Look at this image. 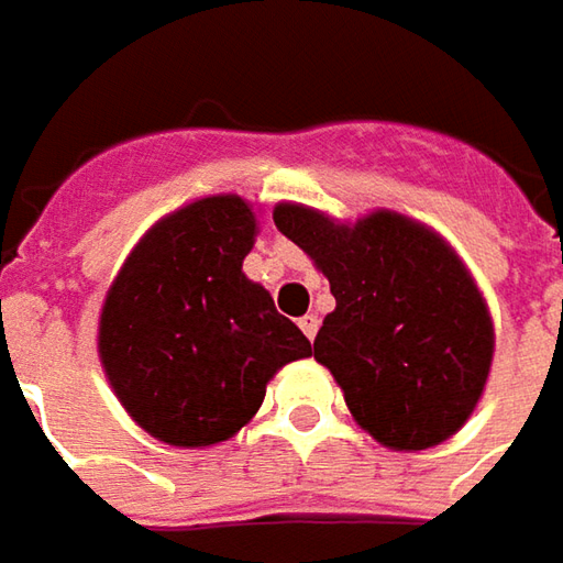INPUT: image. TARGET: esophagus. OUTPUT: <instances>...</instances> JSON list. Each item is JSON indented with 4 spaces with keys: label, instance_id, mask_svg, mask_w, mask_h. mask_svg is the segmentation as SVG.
I'll return each instance as SVG.
<instances>
[{
    "label": "esophagus",
    "instance_id": "esophagus-1",
    "mask_svg": "<svg viewBox=\"0 0 563 563\" xmlns=\"http://www.w3.org/2000/svg\"><path fill=\"white\" fill-rule=\"evenodd\" d=\"M318 324H321V318H318L314 312L302 314V318H299V328H302V334H306L309 341H314V334H318Z\"/></svg>",
    "mask_w": 563,
    "mask_h": 563
}]
</instances>
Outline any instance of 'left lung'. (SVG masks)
<instances>
[{"mask_svg":"<svg viewBox=\"0 0 563 563\" xmlns=\"http://www.w3.org/2000/svg\"><path fill=\"white\" fill-rule=\"evenodd\" d=\"M274 222L331 283L338 306L321 321L314 360L353 420L395 452L459 433L490 376L494 321L455 249L395 210L341 222L277 203Z\"/></svg>","mask_w":563,"mask_h":563,"instance_id":"1","label":"left lung"}]
</instances>
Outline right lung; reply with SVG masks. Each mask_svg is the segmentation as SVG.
<instances>
[{
	"mask_svg": "<svg viewBox=\"0 0 563 563\" xmlns=\"http://www.w3.org/2000/svg\"><path fill=\"white\" fill-rule=\"evenodd\" d=\"M254 235L257 216L239 194L184 203L136 242L104 296L101 369L123 411L168 446L235 437L267 382L312 353L242 271Z\"/></svg>",
	"mask_w": 563,
	"mask_h": 563,
	"instance_id": "obj_1",
	"label": "right lung"
}]
</instances>
